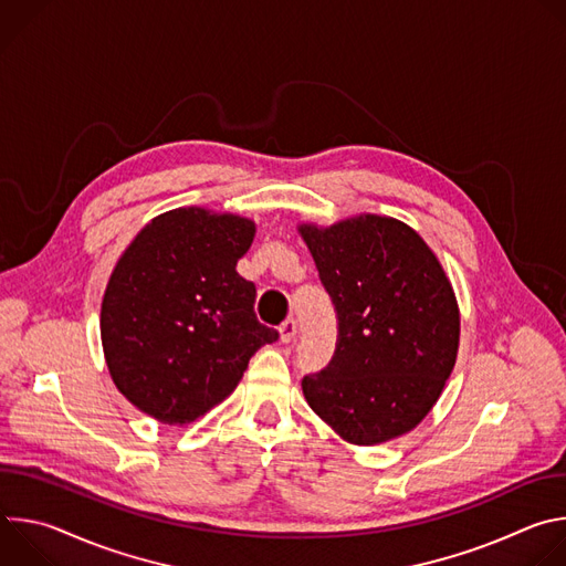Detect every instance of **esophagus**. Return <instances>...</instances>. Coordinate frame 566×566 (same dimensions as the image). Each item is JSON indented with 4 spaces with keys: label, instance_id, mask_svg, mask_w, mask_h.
I'll return each instance as SVG.
<instances>
[{
    "label": "esophagus",
    "instance_id": "34e87169",
    "mask_svg": "<svg viewBox=\"0 0 566 566\" xmlns=\"http://www.w3.org/2000/svg\"><path fill=\"white\" fill-rule=\"evenodd\" d=\"M295 336H297V322L293 317H289L280 325V340L291 343V340H295Z\"/></svg>",
    "mask_w": 566,
    "mask_h": 566
}]
</instances>
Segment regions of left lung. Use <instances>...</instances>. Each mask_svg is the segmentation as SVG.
<instances>
[{
  "label": "left lung",
  "instance_id": "1",
  "mask_svg": "<svg viewBox=\"0 0 566 566\" xmlns=\"http://www.w3.org/2000/svg\"><path fill=\"white\" fill-rule=\"evenodd\" d=\"M297 230L338 315L332 363L302 378L306 402L354 446L410 432L457 360L459 306L443 266L417 230L391 217Z\"/></svg>",
  "mask_w": 566,
  "mask_h": 566
}]
</instances>
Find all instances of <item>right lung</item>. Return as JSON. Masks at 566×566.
<instances>
[{
  "instance_id": "1",
  "label": "right lung",
  "mask_w": 566,
  "mask_h": 566,
  "mask_svg": "<svg viewBox=\"0 0 566 566\" xmlns=\"http://www.w3.org/2000/svg\"><path fill=\"white\" fill-rule=\"evenodd\" d=\"M255 223L206 208L154 217L120 255L101 308L105 360L140 412L186 426L232 394L251 356L275 343L237 273Z\"/></svg>"
}]
</instances>
